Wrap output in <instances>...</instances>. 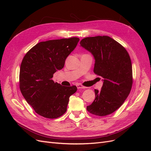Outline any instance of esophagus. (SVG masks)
Segmentation results:
<instances>
[{
	"label": "esophagus",
	"instance_id": "esophagus-1",
	"mask_svg": "<svg viewBox=\"0 0 151 151\" xmlns=\"http://www.w3.org/2000/svg\"><path fill=\"white\" fill-rule=\"evenodd\" d=\"M77 89H86V87L83 86V85H81V84H77Z\"/></svg>",
	"mask_w": 151,
	"mask_h": 151
}]
</instances>
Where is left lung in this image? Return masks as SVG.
<instances>
[{
    "label": "left lung",
    "mask_w": 151,
    "mask_h": 151,
    "mask_svg": "<svg viewBox=\"0 0 151 151\" xmlns=\"http://www.w3.org/2000/svg\"><path fill=\"white\" fill-rule=\"evenodd\" d=\"M80 44L93 55V71L103 81L101 91L94 89L95 99L87 110L100 116L111 114L122 106L131 91L132 67L129 55L120 43L107 36L87 37Z\"/></svg>",
    "instance_id": "8db88e82"
}]
</instances>
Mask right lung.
Instances as JSON below:
<instances>
[{"instance_id":"1","label":"right lung","mask_w":151,"mask_h":151,"mask_svg":"<svg viewBox=\"0 0 151 151\" xmlns=\"http://www.w3.org/2000/svg\"><path fill=\"white\" fill-rule=\"evenodd\" d=\"M78 38L48 40L36 44L27 53L21 64V92L36 113L57 118L67 111L75 86H62L52 80L53 74L64 67L67 57L75 49Z\"/></svg>"}]
</instances>
